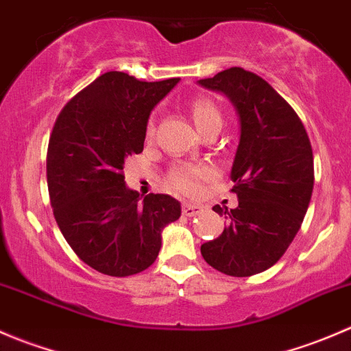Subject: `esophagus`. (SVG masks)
Listing matches in <instances>:
<instances>
[{
    "label": "esophagus",
    "instance_id": "obj_1",
    "mask_svg": "<svg viewBox=\"0 0 351 351\" xmlns=\"http://www.w3.org/2000/svg\"><path fill=\"white\" fill-rule=\"evenodd\" d=\"M182 212L183 215H186V217H193V215L202 214V212H204V207L198 204H183Z\"/></svg>",
    "mask_w": 351,
    "mask_h": 351
}]
</instances>
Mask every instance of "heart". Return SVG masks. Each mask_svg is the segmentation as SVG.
<instances>
[{
	"label": "heart",
	"mask_w": 351,
	"mask_h": 351,
	"mask_svg": "<svg viewBox=\"0 0 351 351\" xmlns=\"http://www.w3.org/2000/svg\"><path fill=\"white\" fill-rule=\"evenodd\" d=\"M192 117L195 120L197 129L200 130L202 127L208 125L212 122H221V112L219 108L212 104L210 100H195L192 104ZM154 125L149 122L147 125V136H153ZM212 175V171L205 166H178L169 175V183L176 192L183 193V195H195L200 192V186L204 180H207Z\"/></svg>",
	"instance_id": "1"
}]
</instances>
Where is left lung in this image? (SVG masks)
<instances>
[{
  "label": "left lung",
  "mask_w": 351,
  "mask_h": 351,
  "mask_svg": "<svg viewBox=\"0 0 351 351\" xmlns=\"http://www.w3.org/2000/svg\"><path fill=\"white\" fill-rule=\"evenodd\" d=\"M198 84L222 93L239 119L231 168L238 207L215 205L228 219L217 239L202 244L204 260L231 277L274 267L293 241L314 186L309 137L293 108L263 80L243 67L221 71Z\"/></svg>",
  "instance_id": "obj_1"
}]
</instances>
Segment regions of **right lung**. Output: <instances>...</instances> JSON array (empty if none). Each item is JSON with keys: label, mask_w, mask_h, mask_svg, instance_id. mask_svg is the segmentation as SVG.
Listing matches in <instances>:
<instances>
[{"label": "right lung", "mask_w": 351, "mask_h": 351, "mask_svg": "<svg viewBox=\"0 0 351 351\" xmlns=\"http://www.w3.org/2000/svg\"><path fill=\"white\" fill-rule=\"evenodd\" d=\"M178 81L147 83L110 71L56 120L47 149L56 222L74 253L100 274L129 277L149 268L161 250L162 229L182 215L176 198H141L122 173L129 156L143 153L151 112Z\"/></svg>", "instance_id": "add662e5"}]
</instances>
